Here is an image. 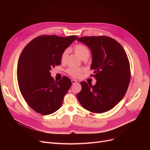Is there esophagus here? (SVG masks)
I'll return each mask as SVG.
<instances>
[{
    "instance_id": "34e87169",
    "label": "esophagus",
    "mask_w": 150,
    "mask_h": 150,
    "mask_svg": "<svg viewBox=\"0 0 150 150\" xmlns=\"http://www.w3.org/2000/svg\"><path fill=\"white\" fill-rule=\"evenodd\" d=\"M72 84H75L76 83H77V81H76V80H72Z\"/></svg>"
}]
</instances>
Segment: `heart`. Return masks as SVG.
<instances>
[{
    "instance_id": "1",
    "label": "heart",
    "mask_w": 150,
    "mask_h": 150,
    "mask_svg": "<svg viewBox=\"0 0 150 150\" xmlns=\"http://www.w3.org/2000/svg\"><path fill=\"white\" fill-rule=\"evenodd\" d=\"M74 52L81 59L84 60L88 59L90 56V50L87 46L85 45L78 44L74 47ZM69 51L67 49L62 52L61 55V61L62 62H64L68 57ZM67 73L74 78H79L81 76L83 70L81 68H69L67 70Z\"/></svg>"
}]
</instances>
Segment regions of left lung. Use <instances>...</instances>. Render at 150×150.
I'll list each match as a JSON object with an SVG mask.
<instances>
[{
	"mask_svg": "<svg viewBox=\"0 0 150 150\" xmlns=\"http://www.w3.org/2000/svg\"><path fill=\"white\" fill-rule=\"evenodd\" d=\"M88 45L92 55L91 69L97 82L94 86L81 82L77 98L81 106L93 113L109 111L119 103L131 79L129 62L123 47L106 36H84L78 39Z\"/></svg>",
	"mask_w": 150,
	"mask_h": 150,
	"instance_id": "8db88e82",
	"label": "left lung"
}]
</instances>
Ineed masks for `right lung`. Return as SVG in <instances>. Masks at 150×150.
I'll return each mask as SVG.
<instances>
[{
  "label": "right lung",
  "instance_id": "add662e5",
  "mask_svg": "<svg viewBox=\"0 0 150 150\" xmlns=\"http://www.w3.org/2000/svg\"><path fill=\"white\" fill-rule=\"evenodd\" d=\"M78 38L41 35L31 40L21 53L17 67L19 90L36 112L49 115L61 106L72 82L67 76L54 81L50 70L61 64V53Z\"/></svg>",
  "mask_w": 150,
  "mask_h": 150
}]
</instances>
